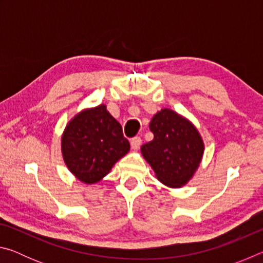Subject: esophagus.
I'll use <instances>...</instances> for the list:
<instances>
[{
    "mask_svg": "<svg viewBox=\"0 0 263 263\" xmlns=\"http://www.w3.org/2000/svg\"><path fill=\"white\" fill-rule=\"evenodd\" d=\"M141 145V138L140 137H135L131 139V147L133 149H138Z\"/></svg>",
    "mask_w": 263,
    "mask_h": 263,
    "instance_id": "esophagus-1",
    "label": "esophagus"
}]
</instances>
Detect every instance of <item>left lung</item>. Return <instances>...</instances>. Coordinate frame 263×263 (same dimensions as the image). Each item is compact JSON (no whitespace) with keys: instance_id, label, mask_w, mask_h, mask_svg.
<instances>
[{"instance_id":"1","label":"left lung","mask_w":263,"mask_h":263,"mask_svg":"<svg viewBox=\"0 0 263 263\" xmlns=\"http://www.w3.org/2000/svg\"><path fill=\"white\" fill-rule=\"evenodd\" d=\"M153 140L141 146V153L163 184H185L201 162L204 145L195 126L173 110L162 109L149 123Z\"/></svg>"}]
</instances>
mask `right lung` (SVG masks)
Segmentation results:
<instances>
[{
	"instance_id": "add662e5",
	"label": "right lung",
	"mask_w": 263,
	"mask_h": 263,
	"mask_svg": "<svg viewBox=\"0 0 263 263\" xmlns=\"http://www.w3.org/2000/svg\"><path fill=\"white\" fill-rule=\"evenodd\" d=\"M61 149L69 171L80 181L91 184L130 151V142L105 105H99L82 111L68 123Z\"/></svg>"
}]
</instances>
